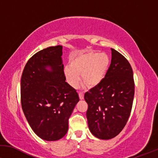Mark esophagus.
I'll list each match as a JSON object with an SVG mask.
<instances>
[{
	"label": "esophagus",
	"mask_w": 158,
	"mask_h": 158,
	"mask_svg": "<svg viewBox=\"0 0 158 158\" xmlns=\"http://www.w3.org/2000/svg\"><path fill=\"white\" fill-rule=\"evenodd\" d=\"M79 97L80 99H84V94L83 92H79Z\"/></svg>",
	"instance_id": "1"
}]
</instances>
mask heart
I'll return each mask as SVG.
<instances>
[{
    "instance_id": "heart-1",
    "label": "heart",
    "mask_w": 158,
    "mask_h": 158,
    "mask_svg": "<svg viewBox=\"0 0 158 158\" xmlns=\"http://www.w3.org/2000/svg\"><path fill=\"white\" fill-rule=\"evenodd\" d=\"M70 65L64 68V74L66 81L73 87L77 86L82 79L90 87L100 84L107 72L110 59L106 54L88 52L75 55L70 59Z\"/></svg>"
}]
</instances>
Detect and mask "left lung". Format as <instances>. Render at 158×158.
Instances as JSON below:
<instances>
[{
    "mask_svg": "<svg viewBox=\"0 0 158 158\" xmlns=\"http://www.w3.org/2000/svg\"><path fill=\"white\" fill-rule=\"evenodd\" d=\"M112 50V60L102 83L86 92V118L90 132L97 138L116 137L125 126L135 94L133 72L126 58Z\"/></svg>",
    "mask_w": 158,
    "mask_h": 158,
    "instance_id": "1",
    "label": "left lung"
}]
</instances>
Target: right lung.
Segmentation results:
<instances>
[{
    "label": "right lung",
    "instance_id": "right-lung-1",
    "mask_svg": "<svg viewBox=\"0 0 158 158\" xmlns=\"http://www.w3.org/2000/svg\"><path fill=\"white\" fill-rule=\"evenodd\" d=\"M61 56V46L44 48L28 60L21 76L22 110L35 135L46 141L66 134L79 101L76 89L65 81Z\"/></svg>",
    "mask_w": 158,
    "mask_h": 158
}]
</instances>
